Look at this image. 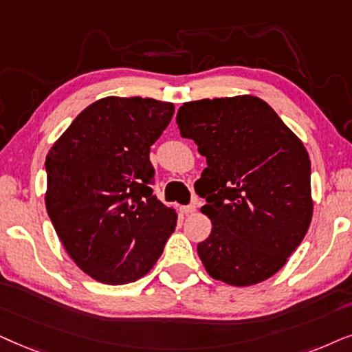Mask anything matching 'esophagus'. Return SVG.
I'll return each instance as SVG.
<instances>
[{
	"label": "esophagus",
	"instance_id": "34e87169",
	"mask_svg": "<svg viewBox=\"0 0 352 352\" xmlns=\"http://www.w3.org/2000/svg\"><path fill=\"white\" fill-rule=\"evenodd\" d=\"M182 212L184 214H195L196 212V204H186V206H182Z\"/></svg>",
	"mask_w": 352,
	"mask_h": 352
}]
</instances>
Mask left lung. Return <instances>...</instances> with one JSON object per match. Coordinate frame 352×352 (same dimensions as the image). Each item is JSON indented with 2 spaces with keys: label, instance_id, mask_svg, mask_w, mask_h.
I'll list each match as a JSON object with an SVG mask.
<instances>
[{
  "label": "left lung",
  "instance_id": "1",
  "mask_svg": "<svg viewBox=\"0 0 352 352\" xmlns=\"http://www.w3.org/2000/svg\"><path fill=\"white\" fill-rule=\"evenodd\" d=\"M184 138L198 144L201 212L212 222L198 245L215 280L250 287L287 264L312 219L311 161L301 140L261 98L243 95L185 102Z\"/></svg>",
  "mask_w": 352,
  "mask_h": 352
}]
</instances>
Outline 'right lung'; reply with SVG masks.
Masks as SVG:
<instances>
[{"label":"right lung","mask_w":352,"mask_h":352,"mask_svg":"<svg viewBox=\"0 0 352 352\" xmlns=\"http://www.w3.org/2000/svg\"><path fill=\"white\" fill-rule=\"evenodd\" d=\"M173 111L153 98H102L46 156V210L67 254L96 282L144 277L175 230V209L153 195L149 161Z\"/></svg>","instance_id":"add662e5"}]
</instances>
